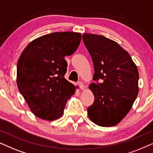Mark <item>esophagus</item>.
Instances as JSON below:
<instances>
[{"mask_svg": "<svg viewBox=\"0 0 153 153\" xmlns=\"http://www.w3.org/2000/svg\"><path fill=\"white\" fill-rule=\"evenodd\" d=\"M78 86H79V87H80V89H82L83 90V89H85V85L82 82H81V81H79V82H78Z\"/></svg>", "mask_w": 153, "mask_h": 153, "instance_id": "obj_1", "label": "esophagus"}]
</instances>
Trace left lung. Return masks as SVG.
Wrapping results in <instances>:
<instances>
[{"label":"left lung","mask_w":153,"mask_h":153,"mask_svg":"<svg viewBox=\"0 0 153 153\" xmlns=\"http://www.w3.org/2000/svg\"><path fill=\"white\" fill-rule=\"evenodd\" d=\"M82 40L94 68L95 82L89 85L94 101L87 108L88 116L99 126H115L127 115L137 97L138 68L117 42L91 33L83 34Z\"/></svg>","instance_id":"8db88e82"}]
</instances>
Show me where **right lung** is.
Masks as SVG:
<instances>
[{
    "label": "right lung",
    "instance_id": "add662e5",
    "mask_svg": "<svg viewBox=\"0 0 153 153\" xmlns=\"http://www.w3.org/2000/svg\"><path fill=\"white\" fill-rule=\"evenodd\" d=\"M82 39L75 32H55L33 40L20 55L17 84L28 107L38 117L54 120L62 117L75 87L64 78V56L76 51Z\"/></svg>",
    "mask_w": 153,
    "mask_h": 153
}]
</instances>
